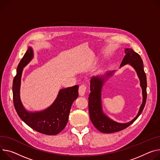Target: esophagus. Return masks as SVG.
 <instances>
[{"label": "esophagus", "instance_id": "34e87169", "mask_svg": "<svg viewBox=\"0 0 160 160\" xmlns=\"http://www.w3.org/2000/svg\"><path fill=\"white\" fill-rule=\"evenodd\" d=\"M86 89H87V88L86 86L83 84L81 85L80 87H79V89H78V93H79V95L80 96H83L86 92Z\"/></svg>", "mask_w": 160, "mask_h": 160}]
</instances>
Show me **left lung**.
<instances>
[{
    "instance_id": "8db88e82",
    "label": "left lung",
    "mask_w": 160,
    "mask_h": 160,
    "mask_svg": "<svg viewBox=\"0 0 160 160\" xmlns=\"http://www.w3.org/2000/svg\"><path fill=\"white\" fill-rule=\"evenodd\" d=\"M126 55L121 64L122 66L126 64H129L136 70L140 81V85L142 89L143 102L140 108L138 115L132 121L128 123L116 122L103 114L101 109V90L107 77H110L113 72L106 74L105 77H92L90 81L91 92L89 96V112L90 119L94 126L99 131L105 133H112L119 132L133 124L142 112L147 99V79L146 72L143 69V65L142 58L138 53L132 48L125 50Z\"/></svg>"
}]
</instances>
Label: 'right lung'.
Instances as JSON below:
<instances>
[{
  "label": "right lung",
  "mask_w": 160,
  "mask_h": 160,
  "mask_svg": "<svg viewBox=\"0 0 160 160\" xmlns=\"http://www.w3.org/2000/svg\"><path fill=\"white\" fill-rule=\"evenodd\" d=\"M33 57L32 48L28 47L18 65L12 82L14 108L21 119L36 132L48 135L59 133L67 124L72 102L78 96V85L61 89L54 103L45 110L28 112L23 108L20 98V87L23 68Z\"/></svg>",
  "instance_id": "add662e5"
}]
</instances>
